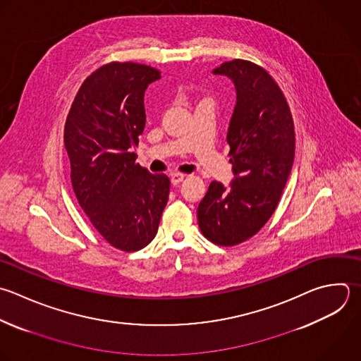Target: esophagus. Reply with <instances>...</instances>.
I'll list each match as a JSON object with an SVG mask.
<instances>
[{
  "label": "esophagus",
  "instance_id": "34e87169",
  "mask_svg": "<svg viewBox=\"0 0 361 361\" xmlns=\"http://www.w3.org/2000/svg\"><path fill=\"white\" fill-rule=\"evenodd\" d=\"M183 179H185V175H183V173H172V175H171V182H172V185H179Z\"/></svg>",
  "mask_w": 361,
  "mask_h": 361
}]
</instances>
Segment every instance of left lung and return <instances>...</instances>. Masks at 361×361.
<instances>
[{
  "label": "left lung",
  "instance_id": "left-lung-1",
  "mask_svg": "<svg viewBox=\"0 0 361 361\" xmlns=\"http://www.w3.org/2000/svg\"><path fill=\"white\" fill-rule=\"evenodd\" d=\"M213 73L235 89L227 131L234 178L230 188L210 183L197 221L207 240L230 247L257 234L275 212L293 164L295 131L285 96L262 68L234 59Z\"/></svg>",
  "mask_w": 361,
  "mask_h": 361
}]
</instances>
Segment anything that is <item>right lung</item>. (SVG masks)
I'll return each mask as SVG.
<instances>
[{
  "label": "right lung",
  "mask_w": 361,
  "mask_h": 361,
  "mask_svg": "<svg viewBox=\"0 0 361 361\" xmlns=\"http://www.w3.org/2000/svg\"><path fill=\"white\" fill-rule=\"evenodd\" d=\"M161 72L113 62L79 89L65 124L75 195L94 228L116 248L138 251L157 235L169 178L135 164L145 127L144 96Z\"/></svg>",
  "instance_id": "add662e5"
}]
</instances>
